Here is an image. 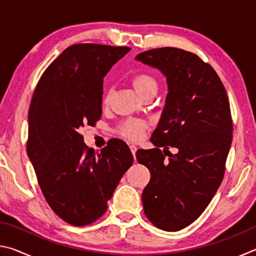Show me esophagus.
<instances>
[{
  "instance_id": "34e87169",
  "label": "esophagus",
  "mask_w": 256,
  "mask_h": 256,
  "mask_svg": "<svg viewBox=\"0 0 256 256\" xmlns=\"http://www.w3.org/2000/svg\"><path fill=\"white\" fill-rule=\"evenodd\" d=\"M130 149H131V152L133 154V157H134V159H136V152L138 148L134 144H131V146H130Z\"/></svg>"
}]
</instances>
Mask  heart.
I'll use <instances>...</instances> for the list:
<instances>
[{
	"instance_id": "heart-1",
	"label": "heart",
	"mask_w": 256,
	"mask_h": 256,
	"mask_svg": "<svg viewBox=\"0 0 256 256\" xmlns=\"http://www.w3.org/2000/svg\"><path fill=\"white\" fill-rule=\"evenodd\" d=\"M132 84L141 97L150 92H157V80L152 76L149 74V73L146 72L138 73V74L134 76L132 78ZM107 100L108 98L105 99V102ZM146 128V123L144 122V120H128L118 125V128H116V132L120 136L128 138V140L134 141L141 138L142 133L144 132Z\"/></svg>"
}]
</instances>
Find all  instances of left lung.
<instances>
[{
    "instance_id": "left-lung-1",
    "label": "left lung",
    "mask_w": 256,
    "mask_h": 256,
    "mask_svg": "<svg viewBox=\"0 0 256 256\" xmlns=\"http://www.w3.org/2000/svg\"><path fill=\"white\" fill-rule=\"evenodd\" d=\"M136 60L162 71L168 86L150 138L156 148L136 151L151 174L142 193L144 214L156 227L177 232L196 222L222 184L232 140L229 100L218 74L196 54L162 47Z\"/></svg>"
}]
</instances>
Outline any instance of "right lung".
Returning <instances> with one entry per match:
<instances>
[{"label":"right lung","instance_id":"add662e5","mask_svg":"<svg viewBox=\"0 0 256 256\" xmlns=\"http://www.w3.org/2000/svg\"><path fill=\"white\" fill-rule=\"evenodd\" d=\"M130 47L76 44L46 68L28 114L27 154L48 206L72 226L105 214L107 202L133 164L131 150L112 140L100 151L80 133L102 116V81Z\"/></svg>","mask_w":256,"mask_h":256}]
</instances>
